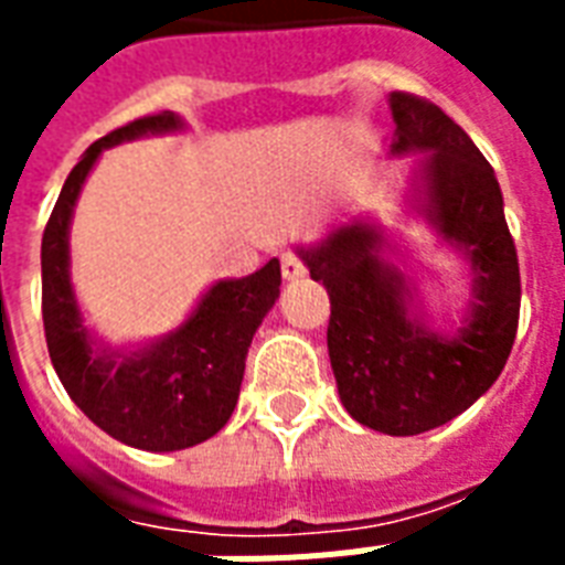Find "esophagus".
Wrapping results in <instances>:
<instances>
[{"label": "esophagus", "mask_w": 565, "mask_h": 565, "mask_svg": "<svg viewBox=\"0 0 565 565\" xmlns=\"http://www.w3.org/2000/svg\"><path fill=\"white\" fill-rule=\"evenodd\" d=\"M281 273L287 281H296V278H301V275H305V264H301V257L292 255V252L281 255Z\"/></svg>", "instance_id": "1"}]
</instances>
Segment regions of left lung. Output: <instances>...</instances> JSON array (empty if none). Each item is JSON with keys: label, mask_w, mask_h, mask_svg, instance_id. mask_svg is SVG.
<instances>
[{"label": "left lung", "mask_w": 565, "mask_h": 565, "mask_svg": "<svg viewBox=\"0 0 565 565\" xmlns=\"http://www.w3.org/2000/svg\"><path fill=\"white\" fill-rule=\"evenodd\" d=\"M390 154H419L404 211L428 222L469 273L460 317L451 328L430 322L372 216H354L296 252L331 299L328 358L349 416L390 437H413L460 416L495 384L516 340L522 284L499 181L472 137L411 93H390Z\"/></svg>", "instance_id": "8db88e82"}]
</instances>
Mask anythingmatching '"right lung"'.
I'll list each match as a JSON object with an SVG mask.
<instances>
[{
  "label": "right lung",
  "mask_w": 565,
  "mask_h": 565,
  "mask_svg": "<svg viewBox=\"0 0 565 565\" xmlns=\"http://www.w3.org/2000/svg\"><path fill=\"white\" fill-rule=\"evenodd\" d=\"M184 128L175 110H163L96 140L66 175L40 246L43 328L61 384L93 425L143 451L199 446L231 419L252 337L281 296L273 257L246 278L213 281L188 319L154 340L110 345L84 322L70 275V225L84 181L110 146Z\"/></svg>",
  "instance_id": "1"
}]
</instances>
